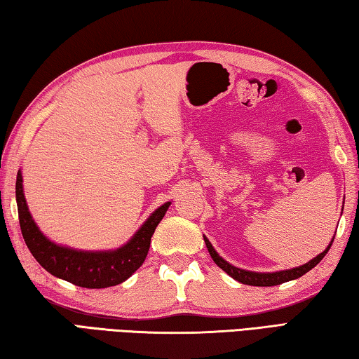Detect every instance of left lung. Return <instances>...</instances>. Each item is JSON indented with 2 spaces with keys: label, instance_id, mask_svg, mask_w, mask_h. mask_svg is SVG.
Listing matches in <instances>:
<instances>
[{
  "label": "left lung",
  "instance_id": "obj_1",
  "mask_svg": "<svg viewBox=\"0 0 359 359\" xmlns=\"http://www.w3.org/2000/svg\"><path fill=\"white\" fill-rule=\"evenodd\" d=\"M204 242H205V245H208V250L210 253L212 259L215 261V264L220 267V269H223L228 276L233 277L234 280H238L241 283H245V285H252V287H274V285H280L283 282L299 278L301 276L306 274V272L313 269V267L325 258V255L327 253V250H330L331 244H332V241H331V244L327 245L325 252H321L317 258L309 261V263H306L304 266L294 267V269H288V271L272 272V274H271V272H267V274H259V272H250V271H244V269H239V267L231 266L222 257H218V253L214 250V247H212L210 242L205 238H204Z\"/></svg>",
  "mask_w": 359,
  "mask_h": 359
}]
</instances>
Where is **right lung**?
Segmentation results:
<instances>
[{
  "instance_id": "obj_1",
  "label": "right lung",
  "mask_w": 359,
  "mask_h": 359,
  "mask_svg": "<svg viewBox=\"0 0 359 359\" xmlns=\"http://www.w3.org/2000/svg\"><path fill=\"white\" fill-rule=\"evenodd\" d=\"M17 209L22 236L36 261L52 276L82 288H107L125 282L137 271L149 253L150 239L163 220L169 204L158 208L128 244L114 252H79L60 247L42 236L29 215L22 188V174L15 182Z\"/></svg>"
}]
</instances>
